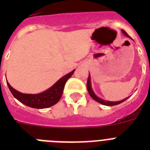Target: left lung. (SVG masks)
Instances as JSON below:
<instances>
[{
	"instance_id": "left-lung-1",
	"label": "left lung",
	"mask_w": 150,
	"mask_h": 150,
	"mask_svg": "<svg viewBox=\"0 0 150 150\" xmlns=\"http://www.w3.org/2000/svg\"><path fill=\"white\" fill-rule=\"evenodd\" d=\"M122 31L123 34L126 36V37H128V38H130V36L128 35V34H127V33L125 32L124 30H122ZM86 86H87V89H88V94L90 95V96H91V98L94 99V100L98 102V103H100V104H104V105H106V106L117 105V104H121V103H122V102L125 101V100H126L127 99L129 98V97H128V98H126L123 99V100H120V101H108V100H103V99L100 98L99 97H98L96 95H95V92H94L93 90H92V88H91V78H90V74L88 75Z\"/></svg>"
}]
</instances>
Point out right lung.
I'll return each instance as SVG.
<instances>
[{
	"label": "right lung",
	"instance_id": "add662e5",
	"mask_svg": "<svg viewBox=\"0 0 150 150\" xmlns=\"http://www.w3.org/2000/svg\"><path fill=\"white\" fill-rule=\"evenodd\" d=\"M74 71L75 70L64 75L49 89L35 95L21 93L19 91H16L15 88H13L8 82H6V83L13 96L21 103L32 108L43 109V108L52 107L59 102L62 98L64 85L67 81V79L72 76Z\"/></svg>",
	"mask_w": 150,
	"mask_h": 150
}]
</instances>
